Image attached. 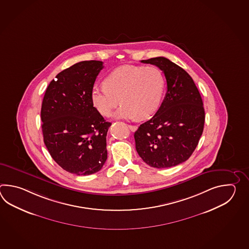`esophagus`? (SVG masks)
<instances>
[{"label": "esophagus", "mask_w": 249, "mask_h": 249, "mask_svg": "<svg viewBox=\"0 0 249 249\" xmlns=\"http://www.w3.org/2000/svg\"><path fill=\"white\" fill-rule=\"evenodd\" d=\"M128 127H129V129L132 131V132H135L136 130H137L138 127L136 126V125H131V124H129L128 125Z\"/></svg>", "instance_id": "obj_1"}]
</instances>
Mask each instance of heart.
<instances>
[{
  "label": "heart",
  "instance_id": "b5f03b06",
  "mask_svg": "<svg viewBox=\"0 0 249 249\" xmlns=\"http://www.w3.org/2000/svg\"><path fill=\"white\" fill-rule=\"evenodd\" d=\"M104 87H94L90 99L103 116L114 112L115 119H146L158 111L164 95L165 79L156 67L124 65L114 69L104 79Z\"/></svg>",
  "mask_w": 249,
  "mask_h": 249
}]
</instances>
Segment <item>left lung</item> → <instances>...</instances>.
Masks as SVG:
<instances>
[{
  "label": "left lung",
  "instance_id": "8db88e82",
  "mask_svg": "<svg viewBox=\"0 0 249 249\" xmlns=\"http://www.w3.org/2000/svg\"><path fill=\"white\" fill-rule=\"evenodd\" d=\"M164 72L167 90L159 110L134 132L139 156L149 166L169 168L195 150L205 124L201 96L191 75L164 57L142 60Z\"/></svg>",
  "mask_w": 249,
  "mask_h": 249
}]
</instances>
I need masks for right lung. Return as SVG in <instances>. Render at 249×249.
Returning <instances> with one entry per match:
<instances>
[{"mask_svg": "<svg viewBox=\"0 0 249 249\" xmlns=\"http://www.w3.org/2000/svg\"><path fill=\"white\" fill-rule=\"evenodd\" d=\"M103 69L99 60L65 69L48 85L41 109L43 142L57 164L76 175L99 172L107 159L106 122L93 107L90 92Z\"/></svg>", "mask_w": 249, "mask_h": 249, "instance_id": "1", "label": "right lung"}]
</instances>
